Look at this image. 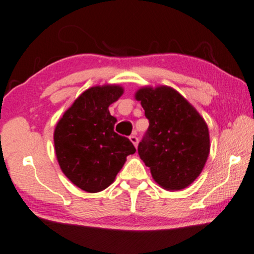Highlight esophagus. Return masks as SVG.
Instances as JSON below:
<instances>
[{
    "label": "esophagus",
    "mask_w": 254,
    "mask_h": 254,
    "mask_svg": "<svg viewBox=\"0 0 254 254\" xmlns=\"http://www.w3.org/2000/svg\"><path fill=\"white\" fill-rule=\"evenodd\" d=\"M130 140H131V142H132V144L137 148V145H138V137H137L136 135H131L130 136Z\"/></svg>",
    "instance_id": "obj_1"
}]
</instances>
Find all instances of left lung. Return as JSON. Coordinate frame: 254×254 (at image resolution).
I'll use <instances>...</instances> for the list:
<instances>
[{"label":"left lung","instance_id":"obj_1","mask_svg":"<svg viewBox=\"0 0 254 254\" xmlns=\"http://www.w3.org/2000/svg\"><path fill=\"white\" fill-rule=\"evenodd\" d=\"M135 98L149 119L148 131L138 144L140 160L163 189L187 188L202 172L209 155L206 122L173 87H140Z\"/></svg>","mask_w":254,"mask_h":254}]
</instances>
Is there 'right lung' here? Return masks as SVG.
Masks as SVG:
<instances>
[{
  "instance_id": "add662e5",
  "label": "right lung",
  "mask_w": 254,
  "mask_h": 254,
  "mask_svg": "<svg viewBox=\"0 0 254 254\" xmlns=\"http://www.w3.org/2000/svg\"><path fill=\"white\" fill-rule=\"evenodd\" d=\"M124 93L119 85L93 86L66 110L54 130L57 160L67 179L87 193L108 188L136 152L129 138L115 132L109 106Z\"/></svg>"
}]
</instances>
